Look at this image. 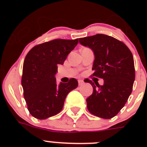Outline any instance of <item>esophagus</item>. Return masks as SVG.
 <instances>
[{
  "mask_svg": "<svg viewBox=\"0 0 147 147\" xmlns=\"http://www.w3.org/2000/svg\"><path fill=\"white\" fill-rule=\"evenodd\" d=\"M78 82H79V85H82L83 84H84V81H83V80H79V81H78Z\"/></svg>",
  "mask_w": 147,
  "mask_h": 147,
  "instance_id": "34e87169",
  "label": "esophagus"
}]
</instances>
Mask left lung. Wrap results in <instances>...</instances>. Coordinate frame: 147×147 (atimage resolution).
<instances>
[{
    "mask_svg": "<svg viewBox=\"0 0 147 147\" xmlns=\"http://www.w3.org/2000/svg\"><path fill=\"white\" fill-rule=\"evenodd\" d=\"M79 41L94 53L93 76L104 80L103 85L86 80L93 88V94L86 99L87 107L96 116L112 119L132 93L136 77L132 52L124 42L106 34H98Z\"/></svg>",
    "mask_w": 147,
    "mask_h": 147,
    "instance_id": "8db88e82",
    "label": "left lung"
}]
</instances>
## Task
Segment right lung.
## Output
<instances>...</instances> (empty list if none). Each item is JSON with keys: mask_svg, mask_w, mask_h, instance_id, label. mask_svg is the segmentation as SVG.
Returning <instances> with one entry per match:
<instances>
[{"mask_svg": "<svg viewBox=\"0 0 147 147\" xmlns=\"http://www.w3.org/2000/svg\"><path fill=\"white\" fill-rule=\"evenodd\" d=\"M78 44L76 40L57 39L35 45L24 59L21 84L31 115L46 119L59 113L67 95L78 86L72 78L67 83H56L58 65H62Z\"/></svg>", "mask_w": 147, "mask_h": 147, "instance_id": "1", "label": "right lung"}]
</instances>
